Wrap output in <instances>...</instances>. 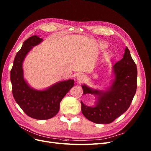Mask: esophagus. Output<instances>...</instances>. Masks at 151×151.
<instances>
[{"label":"esophagus","instance_id":"esophagus-1","mask_svg":"<svg viewBox=\"0 0 151 151\" xmlns=\"http://www.w3.org/2000/svg\"><path fill=\"white\" fill-rule=\"evenodd\" d=\"M84 79H85V76L82 74H79L77 77V81H79V82H81L84 81Z\"/></svg>","mask_w":151,"mask_h":151}]
</instances>
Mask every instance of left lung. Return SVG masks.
Masks as SVG:
<instances>
[{
    "label": "left lung",
    "mask_w": 151,
    "mask_h": 151,
    "mask_svg": "<svg viewBox=\"0 0 151 151\" xmlns=\"http://www.w3.org/2000/svg\"><path fill=\"white\" fill-rule=\"evenodd\" d=\"M113 79L106 90L94 89L82 86L83 94L93 95V106H87L82 101V112L88 120L96 124H109L125 112L132 102L137 89L136 65L126 47L123 58L112 67Z\"/></svg>",
    "instance_id": "8db88e82"
}]
</instances>
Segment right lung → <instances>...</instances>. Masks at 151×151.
<instances>
[{"mask_svg":"<svg viewBox=\"0 0 151 151\" xmlns=\"http://www.w3.org/2000/svg\"><path fill=\"white\" fill-rule=\"evenodd\" d=\"M43 41L38 35H32L25 40L17 53L10 71V81L13 96L17 104L30 117L45 120L58 113L60 102L74 86V81H60L43 90L31 87L24 77L22 64L26 55L34 47Z\"/></svg>","mask_w":151,"mask_h":151,"instance_id":"obj_1","label":"right lung"}]
</instances>
